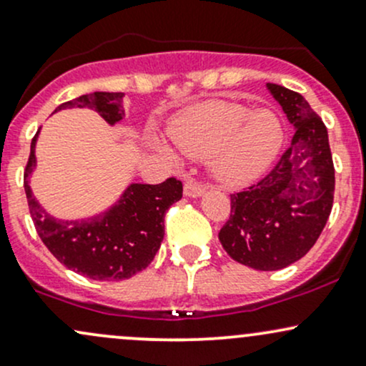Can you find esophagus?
<instances>
[{
    "label": "esophagus",
    "mask_w": 366,
    "mask_h": 366,
    "mask_svg": "<svg viewBox=\"0 0 366 366\" xmlns=\"http://www.w3.org/2000/svg\"><path fill=\"white\" fill-rule=\"evenodd\" d=\"M206 184L195 182V179H190V182L184 183V195L187 197H200V195L206 192Z\"/></svg>",
    "instance_id": "obj_1"
}]
</instances>
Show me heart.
Returning <instances> with one entry per match:
<instances>
[{"label":"heart","instance_id":"1","mask_svg":"<svg viewBox=\"0 0 366 366\" xmlns=\"http://www.w3.org/2000/svg\"><path fill=\"white\" fill-rule=\"evenodd\" d=\"M171 137L188 157H211L216 178L242 184L260 176L285 141L281 120L270 109H253L230 101H206L192 106L172 124ZM160 150L172 155L160 144Z\"/></svg>","mask_w":366,"mask_h":366}]
</instances>
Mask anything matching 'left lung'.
<instances>
[{"instance_id":"8db88e82","label":"left lung","mask_w":366,"mask_h":366,"mask_svg":"<svg viewBox=\"0 0 366 366\" xmlns=\"http://www.w3.org/2000/svg\"><path fill=\"white\" fill-rule=\"evenodd\" d=\"M267 89L295 127L292 144L265 178L230 195L218 237L235 262L279 270L316 244L332 213L335 169L328 131L304 96L276 84Z\"/></svg>"}]
</instances>
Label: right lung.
<instances>
[{"instance_id":"add662e5","label":"right lung","mask_w":366,"mask_h":366,"mask_svg":"<svg viewBox=\"0 0 366 366\" xmlns=\"http://www.w3.org/2000/svg\"><path fill=\"white\" fill-rule=\"evenodd\" d=\"M124 94L94 92L57 106L96 109L109 125L124 119ZM31 141V155L24 171V190L29 213L38 235L50 253L69 270L96 281H122L150 265L164 239V216L183 195L179 179L169 178L160 184L132 183L119 202L104 213L81 219H59L40 206L29 187L36 167V139Z\"/></svg>"}]
</instances>
